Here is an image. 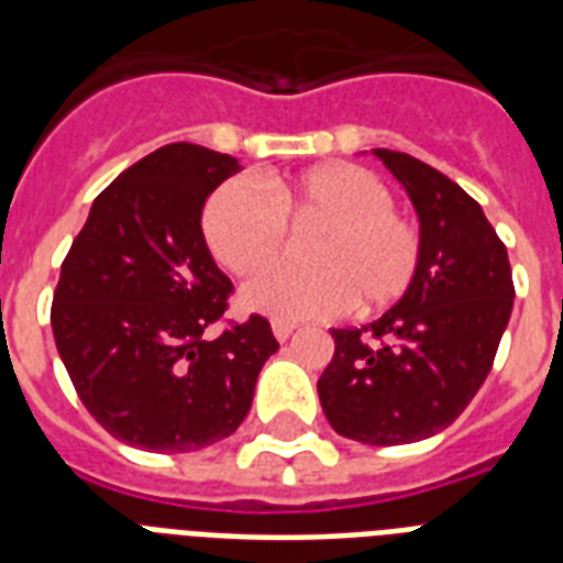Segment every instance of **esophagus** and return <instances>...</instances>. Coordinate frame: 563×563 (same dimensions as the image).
<instances>
[{
	"label": "esophagus",
	"mask_w": 563,
	"mask_h": 563,
	"mask_svg": "<svg viewBox=\"0 0 563 563\" xmlns=\"http://www.w3.org/2000/svg\"><path fill=\"white\" fill-rule=\"evenodd\" d=\"M272 333H274V339H277V342H286V339L295 333V324H289V321H274Z\"/></svg>",
	"instance_id": "esophagus-1"
}]
</instances>
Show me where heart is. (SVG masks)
I'll use <instances>...</instances> for the list:
<instances>
[{"label":"heart","instance_id":"heart-1","mask_svg":"<svg viewBox=\"0 0 563 563\" xmlns=\"http://www.w3.org/2000/svg\"><path fill=\"white\" fill-rule=\"evenodd\" d=\"M286 224H321L307 242L309 265H280L242 289V303L277 321H303L344 307H391L420 268V230L394 210L374 172L324 163L298 178H236L207 198L201 230L212 256L247 277L283 254Z\"/></svg>","mask_w":563,"mask_h":563}]
</instances>
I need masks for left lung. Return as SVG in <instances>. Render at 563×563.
Wrapping results in <instances>:
<instances>
[{"mask_svg": "<svg viewBox=\"0 0 563 563\" xmlns=\"http://www.w3.org/2000/svg\"><path fill=\"white\" fill-rule=\"evenodd\" d=\"M374 154L418 212L420 268L374 324L330 330L335 353L318 397L339 435L394 446L435 435L467 409L506 333L515 283L506 245L471 195L411 154Z\"/></svg>", "mask_w": 563, "mask_h": 563, "instance_id": "8db88e82", "label": "left lung"}]
</instances>
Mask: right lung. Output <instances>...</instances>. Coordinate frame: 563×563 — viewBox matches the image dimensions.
<instances>
[{
    "instance_id": "right-lung-1",
    "label": "right lung",
    "mask_w": 563,
    "mask_h": 563,
    "mask_svg": "<svg viewBox=\"0 0 563 563\" xmlns=\"http://www.w3.org/2000/svg\"><path fill=\"white\" fill-rule=\"evenodd\" d=\"M236 157L172 143L92 201L52 300L66 374L110 435L148 453H192L233 435L280 344L263 316L216 324L233 291L203 242L201 210Z\"/></svg>"
}]
</instances>
